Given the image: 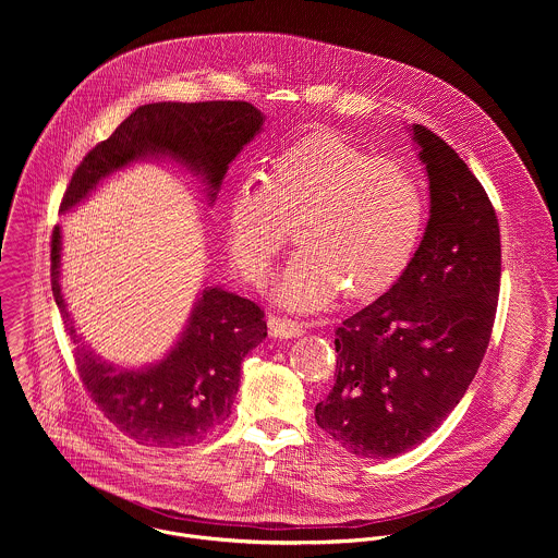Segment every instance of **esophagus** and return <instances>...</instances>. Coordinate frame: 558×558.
Returning a JSON list of instances; mask_svg holds the SVG:
<instances>
[{
	"mask_svg": "<svg viewBox=\"0 0 558 558\" xmlns=\"http://www.w3.org/2000/svg\"><path fill=\"white\" fill-rule=\"evenodd\" d=\"M268 332H270V337L290 339V337H301V335H305L307 328H305L301 322H294V319L270 316V318H268Z\"/></svg>",
	"mask_w": 558,
	"mask_h": 558,
	"instance_id": "34e87169",
	"label": "esophagus"
}]
</instances>
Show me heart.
Returning <instances> with one entry per match:
<instances>
[{"label": "heart", "instance_id": "heart-1", "mask_svg": "<svg viewBox=\"0 0 558 558\" xmlns=\"http://www.w3.org/2000/svg\"><path fill=\"white\" fill-rule=\"evenodd\" d=\"M418 180L396 160L376 159L343 135L319 131L246 175L228 199V251L240 275L262 286L290 240L301 242L277 301L318 310L339 290L372 299L410 264L423 232Z\"/></svg>", "mask_w": 558, "mask_h": 558}]
</instances>
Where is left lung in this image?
Instances as JSON below:
<instances>
[{
    "label": "left lung",
    "mask_w": 558,
    "mask_h": 558,
    "mask_svg": "<svg viewBox=\"0 0 558 558\" xmlns=\"http://www.w3.org/2000/svg\"><path fill=\"white\" fill-rule=\"evenodd\" d=\"M429 221L398 281L335 330V387L316 423L361 458H396L436 432L471 387L500 290V230L469 165L412 124Z\"/></svg>",
    "instance_id": "left-lung-1"
}]
</instances>
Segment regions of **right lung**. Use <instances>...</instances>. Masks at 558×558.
I'll use <instances>...</instances> for the list:
<instances>
[{
	"instance_id": "obj_1",
	"label": "right lung",
	"mask_w": 558,
	"mask_h": 558,
	"mask_svg": "<svg viewBox=\"0 0 558 558\" xmlns=\"http://www.w3.org/2000/svg\"><path fill=\"white\" fill-rule=\"evenodd\" d=\"M264 116L244 100L153 102L135 109L109 140L75 169L62 199L69 213L100 180L150 157H167L204 178L210 202L230 162L262 131ZM60 228L51 236V290L75 343L81 383L98 410L146 447H189L230 414L239 393L240 363L266 337L264 312L239 294L204 288L169 354L142 369L105 363L81 339L60 286Z\"/></svg>"
}]
</instances>
